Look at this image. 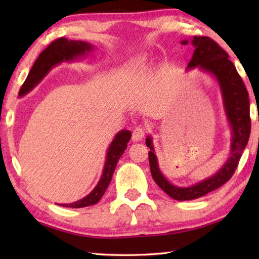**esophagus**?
I'll use <instances>...</instances> for the list:
<instances>
[{
    "label": "esophagus",
    "instance_id": "esophagus-1",
    "mask_svg": "<svg viewBox=\"0 0 259 259\" xmlns=\"http://www.w3.org/2000/svg\"><path fill=\"white\" fill-rule=\"evenodd\" d=\"M145 136V129L143 126H136L133 131V140L134 142H139Z\"/></svg>",
    "mask_w": 259,
    "mask_h": 259
}]
</instances>
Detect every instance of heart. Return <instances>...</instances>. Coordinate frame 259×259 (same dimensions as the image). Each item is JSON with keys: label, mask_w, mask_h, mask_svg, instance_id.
Masks as SVG:
<instances>
[{"label": "heart", "mask_w": 259, "mask_h": 259, "mask_svg": "<svg viewBox=\"0 0 259 259\" xmlns=\"http://www.w3.org/2000/svg\"><path fill=\"white\" fill-rule=\"evenodd\" d=\"M143 66H144L143 63H137L135 66V71H139V69L143 68Z\"/></svg>", "instance_id": "1"}]
</instances>
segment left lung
I'll list each match as a JSON object with an SVG mask.
<instances>
[{"mask_svg":"<svg viewBox=\"0 0 259 259\" xmlns=\"http://www.w3.org/2000/svg\"><path fill=\"white\" fill-rule=\"evenodd\" d=\"M188 42H191L194 47V52L187 65V69L198 67L201 71L209 73L217 81L231 128L232 138L229 159L216 174L202 179L194 185L182 187L174 185L162 174L153 146V139L151 136H147L145 143L146 146L150 147L148 160L152 177L162 191L165 192L170 198L178 201L201 198L229 182L238 166L243 150L247 146L251 129L248 91L233 63L229 59L226 51L207 36H194L191 41L184 40L181 43L187 45Z\"/></svg>","mask_w":259,"mask_h":259,"instance_id":"left-lung-1","label":"left lung"}]
</instances>
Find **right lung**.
I'll return each instance as SVG.
<instances>
[{"mask_svg": "<svg viewBox=\"0 0 259 259\" xmlns=\"http://www.w3.org/2000/svg\"><path fill=\"white\" fill-rule=\"evenodd\" d=\"M93 51L94 46L88 42L67 40L65 37L57 38L51 45L48 46V48L41 52L38 58L35 60L33 67L30 68L28 73L27 78L20 88L18 96L24 97L29 91H32L57 65L64 63V61L68 63V61L83 58V57L89 56L90 52ZM130 138L131 133L129 130H121L115 135L106 153V161H105L102 177H100L98 184L89 194L73 203L57 204L67 208H83L97 203L102 199L105 191H106L109 183H111L117 161L124 153Z\"/></svg>", "mask_w": 259, "mask_h": 259, "instance_id": "add662e5", "label": "right lung"}]
</instances>
